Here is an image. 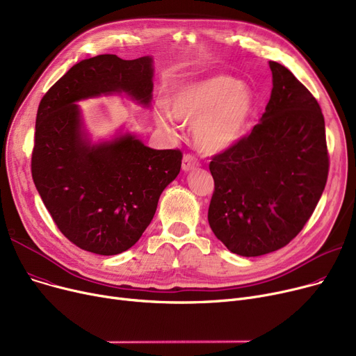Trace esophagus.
<instances>
[{
  "label": "esophagus",
  "instance_id": "obj_1",
  "mask_svg": "<svg viewBox=\"0 0 356 356\" xmlns=\"http://www.w3.org/2000/svg\"><path fill=\"white\" fill-rule=\"evenodd\" d=\"M199 167V161L195 156H191V154H186L183 157V161H181V168L183 172H191V170H195V168Z\"/></svg>",
  "mask_w": 356,
  "mask_h": 356
}]
</instances>
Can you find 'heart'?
<instances>
[{
  "label": "heart",
  "instance_id": "obj_1",
  "mask_svg": "<svg viewBox=\"0 0 356 356\" xmlns=\"http://www.w3.org/2000/svg\"><path fill=\"white\" fill-rule=\"evenodd\" d=\"M255 97L252 89L229 74H213L177 86L167 108L159 109L156 120L168 134L179 122H189L196 147L204 153H222L244 137L252 117Z\"/></svg>",
  "mask_w": 356,
  "mask_h": 356
}]
</instances>
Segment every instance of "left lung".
<instances>
[{"label":"left lung","mask_w":356,"mask_h":356,"mask_svg":"<svg viewBox=\"0 0 356 356\" xmlns=\"http://www.w3.org/2000/svg\"><path fill=\"white\" fill-rule=\"evenodd\" d=\"M268 65L273 89L259 124L209 164V225L242 257L286 247L312 216L329 173L319 104L286 66Z\"/></svg>","instance_id":"left-lung-1"}]
</instances>
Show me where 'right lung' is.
Here are the masks:
<instances>
[{
	"instance_id": "obj_1",
	"label": "right lung",
	"mask_w": 356,
	"mask_h": 356,
	"mask_svg": "<svg viewBox=\"0 0 356 356\" xmlns=\"http://www.w3.org/2000/svg\"><path fill=\"white\" fill-rule=\"evenodd\" d=\"M153 58L99 54L72 66L37 109L31 175L44 207L74 245L99 255L133 247L160 195L179 175L180 149H154L134 134L92 143L78 102L125 93L149 106Z\"/></svg>"
}]
</instances>
